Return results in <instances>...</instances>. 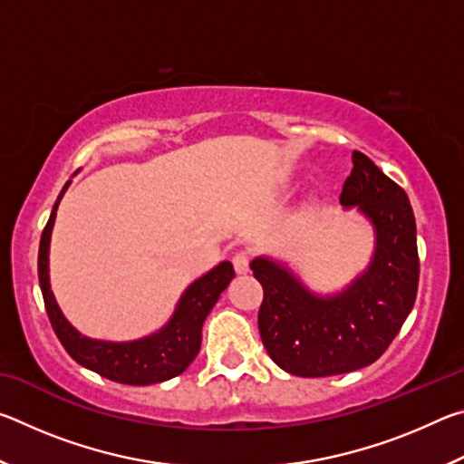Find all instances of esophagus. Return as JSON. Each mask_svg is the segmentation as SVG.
<instances>
[{
  "instance_id": "1",
  "label": "esophagus",
  "mask_w": 464,
  "mask_h": 464,
  "mask_svg": "<svg viewBox=\"0 0 464 464\" xmlns=\"http://www.w3.org/2000/svg\"><path fill=\"white\" fill-rule=\"evenodd\" d=\"M233 268L237 274H246L249 270V256L246 251H237V254L233 256Z\"/></svg>"
}]
</instances>
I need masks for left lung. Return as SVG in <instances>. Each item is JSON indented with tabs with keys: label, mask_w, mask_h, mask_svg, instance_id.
Listing matches in <instances>:
<instances>
[{
	"label": "left lung",
	"mask_w": 464,
	"mask_h": 464,
	"mask_svg": "<svg viewBox=\"0 0 464 464\" xmlns=\"http://www.w3.org/2000/svg\"><path fill=\"white\" fill-rule=\"evenodd\" d=\"M342 207H358L374 227V256L342 293L319 296L286 266L256 257L254 276L264 288L257 327L264 348L295 376H334L379 360L405 324L418 295L420 257L415 217L401 186L368 160L352 153Z\"/></svg>",
	"instance_id": "8db88e82"
}]
</instances>
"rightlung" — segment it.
Listing matches in <instances>:
<instances>
[{
	"label": "right lung",
	"instance_id": "add662e5",
	"mask_svg": "<svg viewBox=\"0 0 464 464\" xmlns=\"http://www.w3.org/2000/svg\"><path fill=\"white\" fill-rule=\"evenodd\" d=\"M69 184L72 182L65 184L54 202L49 223L43 231L41 247H38V282H41L46 315L63 348L77 364L122 384L143 387V384L163 382L182 374L200 350L204 319L235 276L233 264L221 262L204 276L194 280L178 301L174 315L160 332L135 342H102L85 337L63 317L49 282L51 233L59 202Z\"/></svg>",
	"mask_w": 464,
	"mask_h": 464
}]
</instances>
